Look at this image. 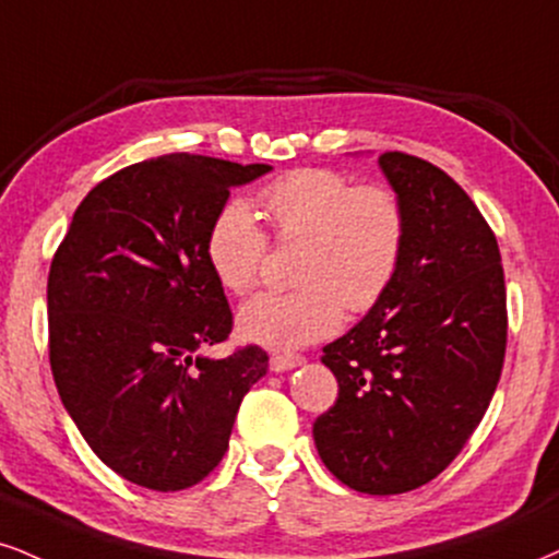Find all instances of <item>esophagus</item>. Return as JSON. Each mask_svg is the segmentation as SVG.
<instances>
[{
  "label": "esophagus",
  "mask_w": 559,
  "mask_h": 559,
  "mask_svg": "<svg viewBox=\"0 0 559 559\" xmlns=\"http://www.w3.org/2000/svg\"><path fill=\"white\" fill-rule=\"evenodd\" d=\"M302 362H306V357L302 355H272L269 368H272L274 373H285V370L298 368V365H302Z\"/></svg>",
  "instance_id": "obj_1"
}]
</instances>
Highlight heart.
I'll return each mask as SVG.
<instances>
[{
	"label": "heart",
	"mask_w": 559,
	"mask_h": 559,
	"mask_svg": "<svg viewBox=\"0 0 559 559\" xmlns=\"http://www.w3.org/2000/svg\"><path fill=\"white\" fill-rule=\"evenodd\" d=\"M269 233L280 246L300 243L290 293L243 302L238 332L269 349L306 347L334 334L344 308L365 313L383 298L402 264L406 212L383 183H349L329 168H300L261 191ZM269 238L243 199L217 210L204 259L225 290L257 285Z\"/></svg>",
	"instance_id": "b5f03b06"
}]
</instances>
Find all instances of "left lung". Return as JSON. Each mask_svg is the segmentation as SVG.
<instances>
[{
    "label": "left lung",
    "mask_w": 559,
    "mask_h": 559,
    "mask_svg": "<svg viewBox=\"0 0 559 559\" xmlns=\"http://www.w3.org/2000/svg\"><path fill=\"white\" fill-rule=\"evenodd\" d=\"M406 212L402 264L370 313L323 347L334 406L313 440L336 479L399 495L436 479L477 430L508 342L506 277L492 227L438 165L378 157Z\"/></svg>",
    "instance_id": "obj_1"
}]
</instances>
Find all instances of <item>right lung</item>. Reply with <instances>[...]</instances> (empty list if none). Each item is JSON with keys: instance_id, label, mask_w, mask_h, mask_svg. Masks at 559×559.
I'll return each instance as SVG.
<instances>
[{"instance_id": "1", "label": "right lung", "mask_w": 559, "mask_h": 559, "mask_svg": "<svg viewBox=\"0 0 559 559\" xmlns=\"http://www.w3.org/2000/svg\"><path fill=\"white\" fill-rule=\"evenodd\" d=\"M272 170L163 155L103 178L48 272V360L69 417L103 464L157 492L223 461L238 406L266 373L257 344L223 360L233 313L204 240L233 186Z\"/></svg>"}]
</instances>
